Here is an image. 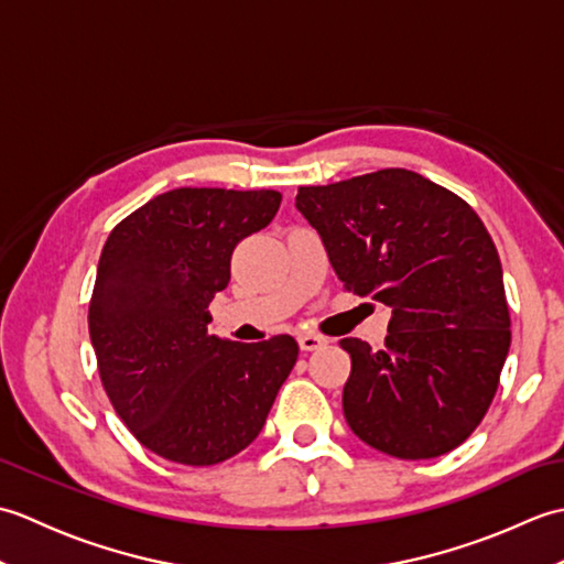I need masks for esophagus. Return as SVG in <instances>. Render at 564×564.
<instances>
[{"mask_svg": "<svg viewBox=\"0 0 564 564\" xmlns=\"http://www.w3.org/2000/svg\"><path fill=\"white\" fill-rule=\"evenodd\" d=\"M297 344H301L303 351H317L327 344V339L319 337V334H301V337H297Z\"/></svg>", "mask_w": 564, "mask_h": 564, "instance_id": "obj_1", "label": "esophagus"}]
</instances>
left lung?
Listing matches in <instances>:
<instances>
[{
  "instance_id": "8db88e82",
  "label": "left lung",
  "mask_w": 564,
  "mask_h": 564,
  "mask_svg": "<svg viewBox=\"0 0 564 564\" xmlns=\"http://www.w3.org/2000/svg\"><path fill=\"white\" fill-rule=\"evenodd\" d=\"M295 208L344 289L392 310L386 349L339 341L351 356L346 424L402 460L460 446L495 398L511 344L505 273L482 220L406 170L303 186Z\"/></svg>"
}]
</instances>
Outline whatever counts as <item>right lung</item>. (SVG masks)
Segmentation results:
<instances>
[{
	"label": "right lung",
	"mask_w": 564,
	"mask_h": 564,
	"mask_svg": "<svg viewBox=\"0 0 564 564\" xmlns=\"http://www.w3.org/2000/svg\"><path fill=\"white\" fill-rule=\"evenodd\" d=\"M279 191L174 188L113 227L89 303L104 390L142 446L182 465L245 451L297 361L289 334H208L235 247L279 213Z\"/></svg>",
	"instance_id": "add662e5"
}]
</instances>
